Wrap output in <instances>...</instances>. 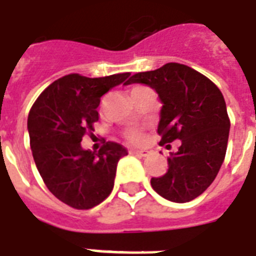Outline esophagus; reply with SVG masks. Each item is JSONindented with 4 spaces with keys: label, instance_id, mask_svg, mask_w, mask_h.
Here are the masks:
<instances>
[{
    "label": "esophagus",
    "instance_id": "34e87169",
    "mask_svg": "<svg viewBox=\"0 0 256 256\" xmlns=\"http://www.w3.org/2000/svg\"><path fill=\"white\" fill-rule=\"evenodd\" d=\"M130 154H134V155L140 158L148 156V151H146V150H130Z\"/></svg>",
    "mask_w": 256,
    "mask_h": 256
}]
</instances>
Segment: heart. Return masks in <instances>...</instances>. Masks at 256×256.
Masks as SVG:
<instances>
[{
  "label": "heart",
  "mask_w": 256,
  "mask_h": 256,
  "mask_svg": "<svg viewBox=\"0 0 256 256\" xmlns=\"http://www.w3.org/2000/svg\"><path fill=\"white\" fill-rule=\"evenodd\" d=\"M147 89V88H144V86H136L134 89L130 90V94H135L138 92H142V90ZM126 138L130 140V143H140L142 140H143V134L138 130H128L126 132Z\"/></svg>",
  "instance_id": "heart-1"
}]
</instances>
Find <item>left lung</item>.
<instances>
[{
  "label": "left lung",
  "mask_w": 256,
  "mask_h": 256,
  "mask_svg": "<svg viewBox=\"0 0 256 256\" xmlns=\"http://www.w3.org/2000/svg\"><path fill=\"white\" fill-rule=\"evenodd\" d=\"M130 84H148L159 94L163 104L159 144L180 140L178 151L167 158L166 174L151 178L152 189L172 202L197 198L214 180L226 158L230 121L222 92L209 78L180 63L136 72L126 82Z\"/></svg>",
  "instance_id": "left-lung-1"
}]
</instances>
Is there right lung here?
Segmentation results:
<instances>
[{"mask_svg": "<svg viewBox=\"0 0 256 256\" xmlns=\"http://www.w3.org/2000/svg\"><path fill=\"white\" fill-rule=\"evenodd\" d=\"M128 76L68 74L50 84L30 108L28 132L36 167L48 190L71 208L102 202L114 185L117 162L128 155L114 142H104L98 152L80 147L84 136L93 135L101 97Z\"/></svg>", "mask_w": 256, "mask_h": 256, "instance_id": "1", "label": "right lung"}]
</instances>
